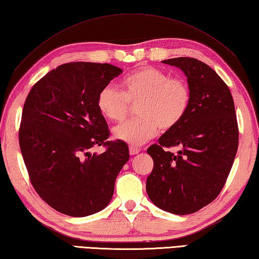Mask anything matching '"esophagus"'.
Wrapping results in <instances>:
<instances>
[{
	"instance_id": "obj_1",
	"label": "esophagus",
	"mask_w": 259,
	"mask_h": 259,
	"mask_svg": "<svg viewBox=\"0 0 259 259\" xmlns=\"http://www.w3.org/2000/svg\"><path fill=\"white\" fill-rule=\"evenodd\" d=\"M140 149L139 148H136V146H130V154L131 155H135V154H138V153H140Z\"/></svg>"
}]
</instances>
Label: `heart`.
Listing matches in <instances>:
<instances>
[{
    "label": "heart",
    "mask_w": 259,
    "mask_h": 259,
    "mask_svg": "<svg viewBox=\"0 0 259 259\" xmlns=\"http://www.w3.org/2000/svg\"><path fill=\"white\" fill-rule=\"evenodd\" d=\"M124 92L108 84L99 91L97 106L107 119L123 121L131 113V105H139V118L116 126V139L131 145H141L154 138L160 128L174 131L186 117L192 91L182 77H171L167 72L144 66L121 81Z\"/></svg>",
    "instance_id": "b5f03b06"
}]
</instances>
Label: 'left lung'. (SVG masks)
<instances>
[{"label":"left lung","instance_id":"obj_1","mask_svg":"<svg viewBox=\"0 0 259 259\" xmlns=\"http://www.w3.org/2000/svg\"><path fill=\"white\" fill-rule=\"evenodd\" d=\"M162 63L185 73L192 102L178 127L148 149L154 165L146 192L159 208L185 215L206 206L222 190L238 150V121L230 90L207 64L193 57ZM175 146L181 149L177 155L167 150Z\"/></svg>","mask_w":259,"mask_h":259}]
</instances>
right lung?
<instances>
[{"mask_svg":"<svg viewBox=\"0 0 259 259\" xmlns=\"http://www.w3.org/2000/svg\"><path fill=\"white\" fill-rule=\"evenodd\" d=\"M123 70L107 63L73 62L36 82L23 105L19 144L29 179L44 202L70 217L108 205L115 180L130 159L97 106L99 91ZM105 153L91 154L95 146Z\"/></svg>","mask_w":259,"mask_h":259,"instance_id":"obj_1","label":"right lung"}]
</instances>
